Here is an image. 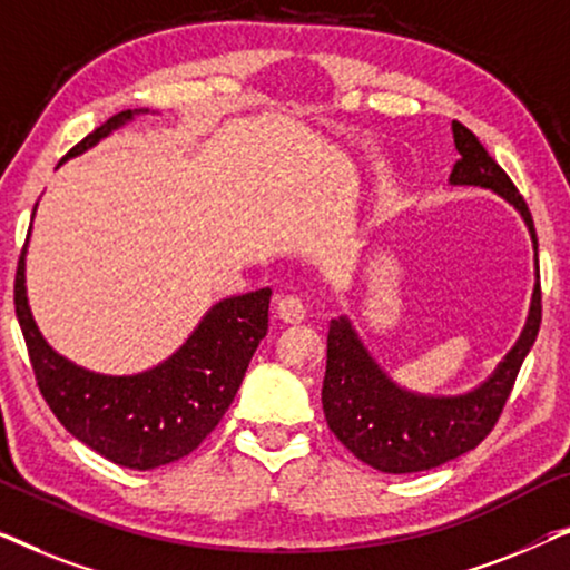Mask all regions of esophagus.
Wrapping results in <instances>:
<instances>
[{
  "mask_svg": "<svg viewBox=\"0 0 570 570\" xmlns=\"http://www.w3.org/2000/svg\"><path fill=\"white\" fill-rule=\"evenodd\" d=\"M277 316L287 324H298L306 318V303H303L298 295H283L277 301Z\"/></svg>",
  "mask_w": 570,
  "mask_h": 570,
  "instance_id": "obj_1",
  "label": "esophagus"
}]
</instances>
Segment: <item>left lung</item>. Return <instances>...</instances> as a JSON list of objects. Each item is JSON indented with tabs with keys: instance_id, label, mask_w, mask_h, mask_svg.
I'll return each mask as SVG.
<instances>
[{
	"instance_id": "8db88e82",
	"label": "left lung",
	"mask_w": 570,
	"mask_h": 570,
	"mask_svg": "<svg viewBox=\"0 0 570 570\" xmlns=\"http://www.w3.org/2000/svg\"><path fill=\"white\" fill-rule=\"evenodd\" d=\"M451 131L459 160L449 184L480 186L509 202L532 236L537 262L534 223L517 186L464 124L451 121ZM540 322L542 295L537 275L524 330L495 371L464 394H420L400 386L381 368L347 316L332 318L322 386L326 425L342 446L379 472L410 474L446 464L472 451L493 431L521 363L534 345Z\"/></svg>"
}]
</instances>
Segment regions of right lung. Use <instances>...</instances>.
<instances>
[{
    "label": "right lung",
    "mask_w": 570,
    "mask_h": 570,
    "mask_svg": "<svg viewBox=\"0 0 570 570\" xmlns=\"http://www.w3.org/2000/svg\"><path fill=\"white\" fill-rule=\"evenodd\" d=\"M139 114H147V108L111 116L65 160L96 147ZM26 254L28 240L14 277V314L38 389L59 423L85 446L129 470H155L191 454L228 412L267 334L269 287L217 301L174 355L147 371L111 376L82 368L43 340L28 306Z\"/></svg>",
    "instance_id": "right-lung-1"
}]
</instances>
